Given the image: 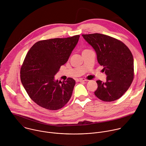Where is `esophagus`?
Wrapping results in <instances>:
<instances>
[{"label":"esophagus","instance_id":"34e87169","mask_svg":"<svg viewBox=\"0 0 146 146\" xmlns=\"http://www.w3.org/2000/svg\"><path fill=\"white\" fill-rule=\"evenodd\" d=\"M87 80L86 79H84V78H79V79H78V82H86V81H87Z\"/></svg>","mask_w":146,"mask_h":146}]
</instances>
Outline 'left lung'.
Returning <instances> with one entry per match:
<instances>
[{"label":"left lung","mask_w":146,"mask_h":146,"mask_svg":"<svg viewBox=\"0 0 146 146\" xmlns=\"http://www.w3.org/2000/svg\"><path fill=\"white\" fill-rule=\"evenodd\" d=\"M95 50L98 63L106 81L97 80L94 92L103 101L111 102L120 98L129 89L133 79V57L129 48L121 41L100 33L82 35Z\"/></svg>","instance_id":"1"}]
</instances>
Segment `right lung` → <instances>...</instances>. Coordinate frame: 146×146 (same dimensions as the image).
Listing matches in <instances>:
<instances>
[{
    "label": "right lung",
    "instance_id": "obj_1",
    "mask_svg": "<svg viewBox=\"0 0 146 146\" xmlns=\"http://www.w3.org/2000/svg\"><path fill=\"white\" fill-rule=\"evenodd\" d=\"M80 36L52 38L35 43L27 52L21 68V80L30 98L48 110H58L70 100L75 80L60 82L54 75L67 63Z\"/></svg>",
    "mask_w": 146,
    "mask_h": 146
}]
</instances>
